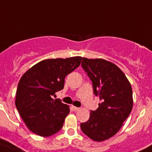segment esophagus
I'll use <instances>...</instances> for the list:
<instances>
[{"mask_svg":"<svg viewBox=\"0 0 152 152\" xmlns=\"http://www.w3.org/2000/svg\"><path fill=\"white\" fill-rule=\"evenodd\" d=\"M73 110H75V111H76V110H79V109H80V107H76V106H73Z\"/></svg>","mask_w":152,"mask_h":152,"instance_id":"1","label":"esophagus"}]
</instances>
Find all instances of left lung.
Instances as JSON below:
<instances>
[{
    "mask_svg": "<svg viewBox=\"0 0 152 152\" xmlns=\"http://www.w3.org/2000/svg\"><path fill=\"white\" fill-rule=\"evenodd\" d=\"M82 67L101 102L96 110H91L89 120L81 123V129L91 140L101 142L115 135L130 114L132 88L123 72L110 61L82 58Z\"/></svg>",
    "mask_w": 152,
    "mask_h": 152,
    "instance_id": "obj_1",
    "label": "left lung"
}]
</instances>
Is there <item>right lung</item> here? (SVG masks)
Returning a JSON list of instances; mask_svg holds the SVG:
<instances>
[{
	"mask_svg": "<svg viewBox=\"0 0 152 152\" xmlns=\"http://www.w3.org/2000/svg\"><path fill=\"white\" fill-rule=\"evenodd\" d=\"M81 60L80 56L43 60L20 78L15 106L31 132L49 137L62 128L70 107L53 96L64 88L66 76L80 65Z\"/></svg>",
	"mask_w": 152,
	"mask_h": 152,
	"instance_id": "1",
	"label": "right lung"
}]
</instances>
